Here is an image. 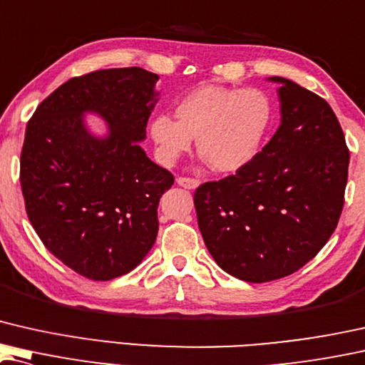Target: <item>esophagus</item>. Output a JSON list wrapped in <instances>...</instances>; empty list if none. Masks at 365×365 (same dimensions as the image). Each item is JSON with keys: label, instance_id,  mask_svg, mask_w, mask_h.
<instances>
[{"label": "esophagus", "instance_id": "34e87169", "mask_svg": "<svg viewBox=\"0 0 365 365\" xmlns=\"http://www.w3.org/2000/svg\"><path fill=\"white\" fill-rule=\"evenodd\" d=\"M178 186H181L184 189H189V191H192V189L199 187V179H192V178H178L176 179Z\"/></svg>", "mask_w": 365, "mask_h": 365}]
</instances>
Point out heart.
<instances>
[{"label":"heart","instance_id":"obj_1","mask_svg":"<svg viewBox=\"0 0 365 365\" xmlns=\"http://www.w3.org/2000/svg\"><path fill=\"white\" fill-rule=\"evenodd\" d=\"M174 118L155 117L150 135L166 161L191 148L217 173H235L250 163L272 120V103L257 88L200 86L179 100Z\"/></svg>","mask_w":365,"mask_h":365}]
</instances>
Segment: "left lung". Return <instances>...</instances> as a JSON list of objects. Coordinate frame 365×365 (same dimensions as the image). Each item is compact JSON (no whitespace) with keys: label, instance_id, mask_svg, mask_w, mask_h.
Wrapping results in <instances>:
<instances>
[{"label":"left lung","instance_id":"obj_1","mask_svg":"<svg viewBox=\"0 0 365 365\" xmlns=\"http://www.w3.org/2000/svg\"><path fill=\"white\" fill-rule=\"evenodd\" d=\"M279 126L263 150L194 194L197 224L215 263L232 277L265 283L299 270L339 220L349 150L329 103L284 77Z\"/></svg>","mask_w":365,"mask_h":365}]
</instances>
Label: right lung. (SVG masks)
I'll return each instance as SVG.
<instances>
[{"instance_id":"right-lung-1","label":"right lung","mask_w":365,"mask_h":365,"mask_svg":"<svg viewBox=\"0 0 365 365\" xmlns=\"http://www.w3.org/2000/svg\"><path fill=\"white\" fill-rule=\"evenodd\" d=\"M158 78L141 67L73 77L26 126L21 189L31 224L52 255L95 282L131 272L155 245L158 205L174 182L140 145ZM86 114L104 121L103 134Z\"/></svg>"}]
</instances>
